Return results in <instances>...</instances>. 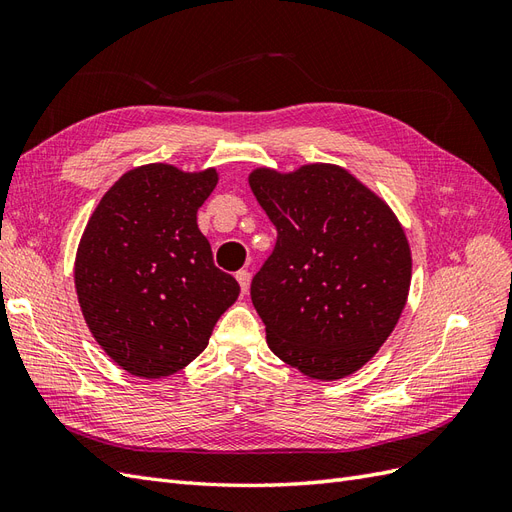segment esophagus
<instances>
[{
  "label": "esophagus",
  "instance_id": "1",
  "mask_svg": "<svg viewBox=\"0 0 512 512\" xmlns=\"http://www.w3.org/2000/svg\"><path fill=\"white\" fill-rule=\"evenodd\" d=\"M250 280H252L250 271H245V269L237 271V282H239V286H241V292H247V290H250Z\"/></svg>",
  "mask_w": 512,
  "mask_h": 512
}]
</instances>
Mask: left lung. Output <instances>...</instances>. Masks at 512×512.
Returning <instances> with one entry per match:
<instances>
[{
	"instance_id": "1",
	"label": "left lung",
	"mask_w": 512,
	"mask_h": 512,
	"mask_svg": "<svg viewBox=\"0 0 512 512\" xmlns=\"http://www.w3.org/2000/svg\"><path fill=\"white\" fill-rule=\"evenodd\" d=\"M250 188L277 228L252 280L269 348L309 378L337 380L386 342L408 299L412 258L393 211L348 170L260 168Z\"/></svg>"
}]
</instances>
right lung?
<instances>
[{"mask_svg":"<svg viewBox=\"0 0 512 512\" xmlns=\"http://www.w3.org/2000/svg\"><path fill=\"white\" fill-rule=\"evenodd\" d=\"M215 183L213 168H134L102 196L83 232L74 282L87 327L138 378L170 376L194 361L239 297L196 224Z\"/></svg>","mask_w":512,"mask_h":512,"instance_id":"1","label":"right lung"}]
</instances>
